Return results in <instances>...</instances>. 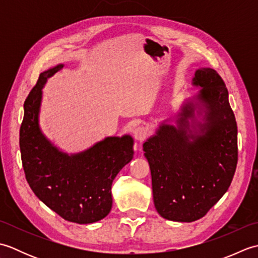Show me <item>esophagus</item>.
I'll return each instance as SVG.
<instances>
[{"label":"esophagus","mask_w":258,"mask_h":258,"mask_svg":"<svg viewBox=\"0 0 258 258\" xmlns=\"http://www.w3.org/2000/svg\"><path fill=\"white\" fill-rule=\"evenodd\" d=\"M133 134H134V139L136 141L142 142L147 138V130L145 127H143V126H140V127L134 130Z\"/></svg>","instance_id":"34e87169"}]
</instances>
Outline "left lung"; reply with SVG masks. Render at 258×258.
<instances>
[{"instance_id":"left-lung-1","label":"left lung","mask_w":258,"mask_h":258,"mask_svg":"<svg viewBox=\"0 0 258 258\" xmlns=\"http://www.w3.org/2000/svg\"><path fill=\"white\" fill-rule=\"evenodd\" d=\"M191 84L201 89L183 103L176 125L167 118L143 144L155 208L174 222L205 216L227 191L237 165V124L225 83L215 70L201 68Z\"/></svg>"}]
</instances>
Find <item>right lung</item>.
I'll list each match as a JSON object with an SVG mask.
<instances>
[{"mask_svg": "<svg viewBox=\"0 0 258 258\" xmlns=\"http://www.w3.org/2000/svg\"><path fill=\"white\" fill-rule=\"evenodd\" d=\"M63 64L38 76L24 102L20 150L27 183L34 194L65 221L91 224L111 212L112 183L133 158L132 136H109L76 154L59 151L42 133L38 114L42 89Z\"/></svg>", "mask_w": 258, "mask_h": 258, "instance_id": "1", "label": "right lung"}]
</instances>
